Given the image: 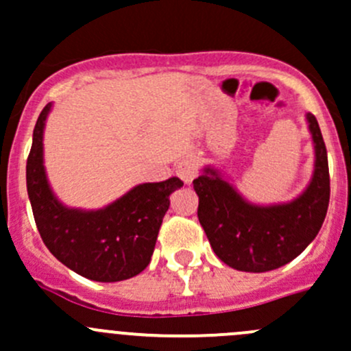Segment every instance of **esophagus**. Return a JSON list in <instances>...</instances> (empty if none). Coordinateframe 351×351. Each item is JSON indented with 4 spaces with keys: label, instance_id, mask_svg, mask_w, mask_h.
Listing matches in <instances>:
<instances>
[{
    "label": "esophagus",
    "instance_id": "1",
    "mask_svg": "<svg viewBox=\"0 0 351 351\" xmlns=\"http://www.w3.org/2000/svg\"><path fill=\"white\" fill-rule=\"evenodd\" d=\"M176 175H178V178H182L183 182L186 183V185H191L192 180L195 178V175H197V166H195L194 159H182L176 165Z\"/></svg>",
    "mask_w": 351,
    "mask_h": 351
}]
</instances>
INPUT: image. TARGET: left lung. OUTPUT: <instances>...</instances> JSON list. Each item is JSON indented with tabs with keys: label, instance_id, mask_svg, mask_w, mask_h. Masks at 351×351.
<instances>
[{
	"label": "left lung",
	"instance_id": "8db88e82",
	"mask_svg": "<svg viewBox=\"0 0 351 351\" xmlns=\"http://www.w3.org/2000/svg\"><path fill=\"white\" fill-rule=\"evenodd\" d=\"M315 143V173L298 199L279 206H253L215 169L194 180L197 216L213 251L241 271H268L300 256L317 237L329 208L327 150L315 116H306Z\"/></svg>",
	"mask_w": 351,
	"mask_h": 351
}]
</instances>
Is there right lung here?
Returning <instances> with one entry per match:
<instances>
[{
	"label": "right lung",
	"instance_id": "right-lung-1",
	"mask_svg": "<svg viewBox=\"0 0 351 351\" xmlns=\"http://www.w3.org/2000/svg\"><path fill=\"white\" fill-rule=\"evenodd\" d=\"M50 104L39 114L32 133L25 176L36 227L60 263L97 282H117L147 268L156 247L169 195L183 186L176 176L135 186L98 211L62 206L51 194L43 166V128Z\"/></svg>",
	"mask_w": 351,
	"mask_h": 351
}]
</instances>
